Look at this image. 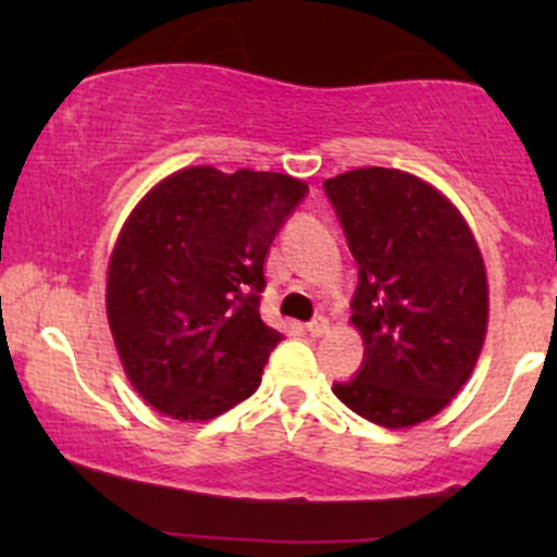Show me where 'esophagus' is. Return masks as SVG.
<instances>
[{
  "mask_svg": "<svg viewBox=\"0 0 557 557\" xmlns=\"http://www.w3.org/2000/svg\"><path fill=\"white\" fill-rule=\"evenodd\" d=\"M306 332H309L311 337L327 335V332H330V322H327V319H324V317H319V319H314V322L306 324Z\"/></svg>",
  "mask_w": 557,
  "mask_h": 557,
  "instance_id": "esophagus-1",
  "label": "esophagus"
}]
</instances>
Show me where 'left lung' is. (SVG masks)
Instances as JSON below:
<instances>
[{"instance_id":"1","label":"left lung","mask_w":557,"mask_h":557,"mask_svg":"<svg viewBox=\"0 0 557 557\" xmlns=\"http://www.w3.org/2000/svg\"><path fill=\"white\" fill-rule=\"evenodd\" d=\"M359 264L350 309L363 367L332 393L359 417L406 430L437 417L474 372L490 287L469 222L434 185L361 168L324 181Z\"/></svg>"}]
</instances>
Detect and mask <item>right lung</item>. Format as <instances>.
<instances>
[{
	"label": "right lung",
	"mask_w": 557,
	"mask_h": 557,
	"mask_svg": "<svg viewBox=\"0 0 557 557\" xmlns=\"http://www.w3.org/2000/svg\"><path fill=\"white\" fill-rule=\"evenodd\" d=\"M306 190L283 172L198 164L127 214L107 267V322L125 376L154 411L209 421L261 385L283 341L259 314L264 261Z\"/></svg>",
	"instance_id": "right-lung-1"
}]
</instances>
